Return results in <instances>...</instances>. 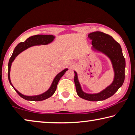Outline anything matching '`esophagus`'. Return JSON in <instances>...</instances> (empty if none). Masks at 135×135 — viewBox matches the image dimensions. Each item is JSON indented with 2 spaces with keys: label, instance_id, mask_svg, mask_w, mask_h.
Returning a JSON list of instances; mask_svg holds the SVG:
<instances>
[{
  "label": "esophagus",
  "instance_id": "1",
  "mask_svg": "<svg viewBox=\"0 0 135 135\" xmlns=\"http://www.w3.org/2000/svg\"><path fill=\"white\" fill-rule=\"evenodd\" d=\"M75 64L74 63H71V64H70V68H74V66H75Z\"/></svg>",
  "mask_w": 135,
  "mask_h": 135
}]
</instances>
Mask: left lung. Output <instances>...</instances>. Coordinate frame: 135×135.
I'll return each instance as SVG.
<instances>
[{"label": "left lung", "mask_w": 135, "mask_h": 135, "mask_svg": "<svg viewBox=\"0 0 135 135\" xmlns=\"http://www.w3.org/2000/svg\"><path fill=\"white\" fill-rule=\"evenodd\" d=\"M88 38L92 40V47L94 50L101 52L110 59L114 70V77L112 83L100 93L88 94L82 91L77 73L74 71V82L76 93L79 97L88 101L104 100L114 95L123 84L126 61L120 45L110 35L103 32L95 31L89 34Z\"/></svg>", "instance_id": "8db88e82"}]
</instances>
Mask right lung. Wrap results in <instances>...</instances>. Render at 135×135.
<instances>
[{"instance_id":"obj_1","label":"right lung","mask_w":135,"mask_h":135,"mask_svg":"<svg viewBox=\"0 0 135 135\" xmlns=\"http://www.w3.org/2000/svg\"><path fill=\"white\" fill-rule=\"evenodd\" d=\"M55 37L54 35H33V36L30 37L28 38L25 40L24 42H22L19 43L17 46L14 49L13 51V53L12 54L10 59H9V63H8V79L9 81L10 82V84L11 85L13 89L16 91V93L18 94V95H20L21 97L25 99L26 100L28 101H42L46 100L50 97L53 95L54 93H55L57 88V85L59 81V80L60 79L61 77L63 76V75L65 74V72L68 70V68L63 70L62 71L60 72V73L56 75L54 78L53 82L51 85L50 87L48 90L44 92V93L40 95H33V96H28L25 95L23 94H21L20 93L17 89H16L13 85L12 84L10 78V72H11V68L12 63L15 60V59L16 57L19 54H20L21 52L25 50L26 49H27L30 47L34 46H40V45H47L49 44L53 41Z\"/></svg>"}]
</instances>
